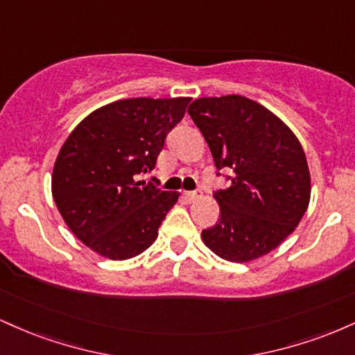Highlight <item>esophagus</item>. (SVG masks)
<instances>
[{
    "label": "esophagus",
    "mask_w": 355,
    "mask_h": 355,
    "mask_svg": "<svg viewBox=\"0 0 355 355\" xmlns=\"http://www.w3.org/2000/svg\"><path fill=\"white\" fill-rule=\"evenodd\" d=\"M198 197H202V191H198V190H195V191H185V198H187V200L193 202V200H197Z\"/></svg>",
    "instance_id": "34e87169"
}]
</instances>
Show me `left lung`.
<instances>
[{
	"label": "left lung",
	"instance_id": "left-lung-1",
	"mask_svg": "<svg viewBox=\"0 0 355 355\" xmlns=\"http://www.w3.org/2000/svg\"><path fill=\"white\" fill-rule=\"evenodd\" d=\"M189 115L230 187L214 193L220 218L202 230L205 245L230 262H250L284 242L311 200L304 148L270 110L240 95L198 98ZM220 175V173H218Z\"/></svg>",
	"mask_w": 355,
	"mask_h": 355
}]
</instances>
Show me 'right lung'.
Returning a JSON list of instances; mask_svg holds the SVG:
<instances>
[{
    "label": "right lung",
    "instance_id": "add662e5",
    "mask_svg": "<svg viewBox=\"0 0 355 355\" xmlns=\"http://www.w3.org/2000/svg\"><path fill=\"white\" fill-rule=\"evenodd\" d=\"M190 100L113 101L80 121L61 146L53 166V198L64 223L93 252L126 260L158 237L178 193L137 177L155 168Z\"/></svg>",
    "mask_w": 355,
    "mask_h": 355
}]
</instances>
